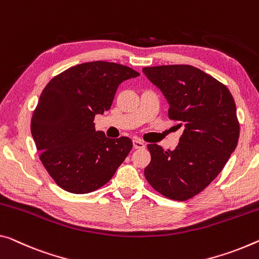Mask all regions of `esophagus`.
<instances>
[{"label":"esophagus","instance_id":"34e87169","mask_svg":"<svg viewBox=\"0 0 259 259\" xmlns=\"http://www.w3.org/2000/svg\"><path fill=\"white\" fill-rule=\"evenodd\" d=\"M145 142H142L141 140H138V139H135L133 140V147L135 149H141V148H145Z\"/></svg>","mask_w":259,"mask_h":259}]
</instances>
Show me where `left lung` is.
Wrapping results in <instances>:
<instances>
[{"label": "left lung", "instance_id": "obj_1", "mask_svg": "<svg viewBox=\"0 0 259 259\" xmlns=\"http://www.w3.org/2000/svg\"><path fill=\"white\" fill-rule=\"evenodd\" d=\"M142 71L168 101L169 118L184 126L174 150L147 145L152 160L145 177L162 196L188 200L215 180L236 148L235 101L225 84L193 66L145 67Z\"/></svg>", "mask_w": 259, "mask_h": 259}]
</instances>
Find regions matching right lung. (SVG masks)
I'll list each match as a JSON object with an SVG mask.
<instances>
[{
	"mask_svg": "<svg viewBox=\"0 0 259 259\" xmlns=\"http://www.w3.org/2000/svg\"><path fill=\"white\" fill-rule=\"evenodd\" d=\"M139 75L119 63L93 61L71 67L47 83L33 111L31 133L41 163L61 189L93 192L124 162L132 140L96 132L94 119L110 109L121 82Z\"/></svg>",
	"mask_w": 259,
	"mask_h": 259,
	"instance_id": "obj_1",
	"label": "right lung"
}]
</instances>
